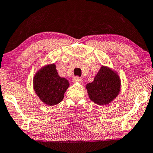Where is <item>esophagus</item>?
Returning a JSON list of instances; mask_svg holds the SVG:
<instances>
[{"instance_id":"1","label":"esophagus","mask_w":153,"mask_h":153,"mask_svg":"<svg viewBox=\"0 0 153 153\" xmlns=\"http://www.w3.org/2000/svg\"><path fill=\"white\" fill-rule=\"evenodd\" d=\"M73 81L74 82H79V83H82V78H80V77H78V76H75V78L73 79Z\"/></svg>"}]
</instances>
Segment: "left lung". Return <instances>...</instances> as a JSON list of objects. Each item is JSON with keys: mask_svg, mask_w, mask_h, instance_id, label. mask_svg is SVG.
<instances>
[{"mask_svg": "<svg viewBox=\"0 0 153 153\" xmlns=\"http://www.w3.org/2000/svg\"><path fill=\"white\" fill-rule=\"evenodd\" d=\"M121 81L117 73L102 66L92 82L87 84L90 99L99 105H105L113 101L119 94Z\"/></svg>", "mask_w": 153, "mask_h": 153, "instance_id": "8db88e82", "label": "left lung"}]
</instances>
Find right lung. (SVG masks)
<instances>
[{
  "label": "right lung",
  "mask_w": 153,
  "mask_h": 153,
  "mask_svg": "<svg viewBox=\"0 0 153 153\" xmlns=\"http://www.w3.org/2000/svg\"><path fill=\"white\" fill-rule=\"evenodd\" d=\"M34 89L42 102L49 106L56 105L62 101L69 82L61 78L56 65H46L36 73L34 78Z\"/></svg>",
  "instance_id": "right-lung-1"
}]
</instances>
